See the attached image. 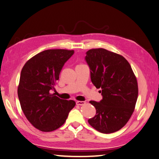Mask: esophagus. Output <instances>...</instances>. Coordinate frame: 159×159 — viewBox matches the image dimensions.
Instances as JSON below:
<instances>
[{
	"mask_svg": "<svg viewBox=\"0 0 159 159\" xmlns=\"http://www.w3.org/2000/svg\"><path fill=\"white\" fill-rule=\"evenodd\" d=\"M76 103L77 105H84L85 103H86V102H85V101H76Z\"/></svg>",
	"mask_w": 159,
	"mask_h": 159,
	"instance_id": "34e87169",
	"label": "esophagus"
}]
</instances>
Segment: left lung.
<instances>
[{"label": "left lung", "mask_w": 159, "mask_h": 159, "mask_svg": "<svg viewBox=\"0 0 159 159\" xmlns=\"http://www.w3.org/2000/svg\"><path fill=\"white\" fill-rule=\"evenodd\" d=\"M85 60L91 70V79L101 88L100 102L90 101L96 115L88 120L97 131L110 134L127 124L135 109L138 95L136 76L124 57L103 48L87 52Z\"/></svg>", "instance_id": "obj_1"}]
</instances>
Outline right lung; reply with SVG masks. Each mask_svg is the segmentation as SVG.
Instances as JSON below:
<instances>
[{"label": "right lung", "mask_w": 159, "mask_h": 159, "mask_svg": "<svg viewBox=\"0 0 159 159\" xmlns=\"http://www.w3.org/2000/svg\"><path fill=\"white\" fill-rule=\"evenodd\" d=\"M74 52L64 49L45 50L32 57L22 68L17 89L19 102L26 118L40 131L59 128L75 106V101L61 99L50 93Z\"/></svg>", "instance_id": "1"}]
</instances>
